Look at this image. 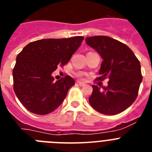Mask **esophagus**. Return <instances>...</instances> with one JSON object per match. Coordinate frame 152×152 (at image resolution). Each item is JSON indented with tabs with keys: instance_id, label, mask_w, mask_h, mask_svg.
Wrapping results in <instances>:
<instances>
[{
	"instance_id": "obj_1",
	"label": "esophagus",
	"mask_w": 152,
	"mask_h": 152,
	"mask_svg": "<svg viewBox=\"0 0 152 152\" xmlns=\"http://www.w3.org/2000/svg\"><path fill=\"white\" fill-rule=\"evenodd\" d=\"M77 84H78V85H80V87H84V86L86 85V84H84V83H83V82H80V81H78V82H77Z\"/></svg>"
}]
</instances>
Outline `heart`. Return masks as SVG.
Listing matches in <instances>:
<instances>
[{"label": "heart", "mask_w": 152, "mask_h": 152, "mask_svg": "<svg viewBox=\"0 0 152 152\" xmlns=\"http://www.w3.org/2000/svg\"><path fill=\"white\" fill-rule=\"evenodd\" d=\"M76 75H77L78 77H80V78H81V77H82V76H83V75L81 73H76Z\"/></svg>", "instance_id": "obj_1"}]
</instances>
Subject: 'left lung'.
<instances>
[{"mask_svg": "<svg viewBox=\"0 0 152 152\" xmlns=\"http://www.w3.org/2000/svg\"><path fill=\"white\" fill-rule=\"evenodd\" d=\"M86 43L96 49L103 58L96 80L108 77L102 90L92 85L90 104L97 112L116 115L129 107L139 94L142 80L141 65L133 52L126 44L105 36L87 37Z\"/></svg>", "mask_w": 152, "mask_h": 152, "instance_id": "1", "label": "left lung"}]
</instances>
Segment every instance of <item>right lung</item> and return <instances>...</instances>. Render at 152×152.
<instances>
[{"label": "right lung", "mask_w": 152, "mask_h": 152, "mask_svg": "<svg viewBox=\"0 0 152 152\" xmlns=\"http://www.w3.org/2000/svg\"><path fill=\"white\" fill-rule=\"evenodd\" d=\"M83 39V36H75L36 40L17 55L13 91L27 110L45 115L59 107L75 80L67 75L55 81L52 73L69 61Z\"/></svg>", "instance_id": "obj_1"}]
</instances>
